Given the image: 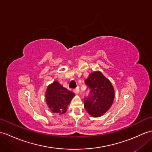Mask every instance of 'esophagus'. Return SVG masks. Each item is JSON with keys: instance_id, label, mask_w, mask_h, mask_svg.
Wrapping results in <instances>:
<instances>
[{"instance_id": "34e87169", "label": "esophagus", "mask_w": 152, "mask_h": 152, "mask_svg": "<svg viewBox=\"0 0 152 152\" xmlns=\"http://www.w3.org/2000/svg\"><path fill=\"white\" fill-rule=\"evenodd\" d=\"M73 91H74V93H76V94H78V93L79 91H80V89H79L78 87H77L76 88H74V89H73Z\"/></svg>"}]
</instances>
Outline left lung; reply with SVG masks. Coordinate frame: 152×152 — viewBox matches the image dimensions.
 Segmentation results:
<instances>
[{
    "mask_svg": "<svg viewBox=\"0 0 152 152\" xmlns=\"http://www.w3.org/2000/svg\"><path fill=\"white\" fill-rule=\"evenodd\" d=\"M89 96L84 98V107L93 117H99L112 104L114 90L112 83L100 72L90 74L85 80Z\"/></svg>",
    "mask_w": 152,
    "mask_h": 152,
    "instance_id": "8db88e82",
    "label": "left lung"
}]
</instances>
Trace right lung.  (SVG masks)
<instances>
[{
	"mask_svg": "<svg viewBox=\"0 0 152 152\" xmlns=\"http://www.w3.org/2000/svg\"><path fill=\"white\" fill-rule=\"evenodd\" d=\"M74 96V93L63 88L56 81L48 87L46 93V102L52 112L62 114L65 113L70 101Z\"/></svg>",
	"mask_w": 152,
	"mask_h": 152,
	"instance_id": "1",
	"label": "right lung"
}]
</instances>
